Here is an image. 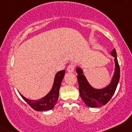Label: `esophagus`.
<instances>
[{"label": "esophagus", "mask_w": 132, "mask_h": 132, "mask_svg": "<svg viewBox=\"0 0 132 132\" xmlns=\"http://www.w3.org/2000/svg\"><path fill=\"white\" fill-rule=\"evenodd\" d=\"M74 69H75V66L72 64H70L68 65L67 68V71L69 72V73H73L74 71Z\"/></svg>", "instance_id": "esophagus-1"}]
</instances>
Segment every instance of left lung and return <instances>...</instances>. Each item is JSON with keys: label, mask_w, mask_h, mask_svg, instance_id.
<instances>
[{"label": "left lung", "mask_w": 132, "mask_h": 132, "mask_svg": "<svg viewBox=\"0 0 132 132\" xmlns=\"http://www.w3.org/2000/svg\"><path fill=\"white\" fill-rule=\"evenodd\" d=\"M111 55L115 57V73L110 83L106 87L102 89H95L93 88L83 75L82 69L79 67L76 68L79 95L88 106L95 108L103 106L110 100L111 97L115 93L120 79V66L117 60L115 49H113L111 52Z\"/></svg>", "instance_id": "1"}]
</instances>
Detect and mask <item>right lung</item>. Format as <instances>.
<instances>
[{"label": "right lung", "instance_id": "add662e5", "mask_svg": "<svg viewBox=\"0 0 132 132\" xmlns=\"http://www.w3.org/2000/svg\"><path fill=\"white\" fill-rule=\"evenodd\" d=\"M65 71H59L56 73L55 76L54 84L51 90L50 93L43 98L37 100H31L26 98L20 93L22 98L29 104L31 108H32L36 111H46L50 110L54 108L56 104L59 97V89L61 85L64 76Z\"/></svg>", "mask_w": 132, "mask_h": 132}]
</instances>
